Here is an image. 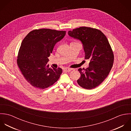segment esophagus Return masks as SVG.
<instances>
[{"mask_svg": "<svg viewBox=\"0 0 131 131\" xmlns=\"http://www.w3.org/2000/svg\"><path fill=\"white\" fill-rule=\"evenodd\" d=\"M71 69H70V68H64V71H65V72H70V71H71Z\"/></svg>", "mask_w": 131, "mask_h": 131, "instance_id": "obj_1", "label": "esophagus"}]
</instances>
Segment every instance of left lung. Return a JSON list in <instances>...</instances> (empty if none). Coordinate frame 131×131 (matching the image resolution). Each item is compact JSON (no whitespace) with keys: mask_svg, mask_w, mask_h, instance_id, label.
<instances>
[{"mask_svg":"<svg viewBox=\"0 0 131 131\" xmlns=\"http://www.w3.org/2000/svg\"><path fill=\"white\" fill-rule=\"evenodd\" d=\"M68 34L81 42L85 59L90 61L86 69H79L81 76L78 84L88 90L95 88L107 78L113 66L114 55L107 37L100 30L86 27L69 31Z\"/></svg>","mask_w":131,"mask_h":131,"instance_id":"obj_1","label":"left lung"}]
</instances>
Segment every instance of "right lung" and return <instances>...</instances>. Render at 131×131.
Listing matches in <instances>:
<instances>
[{
  "mask_svg": "<svg viewBox=\"0 0 131 131\" xmlns=\"http://www.w3.org/2000/svg\"><path fill=\"white\" fill-rule=\"evenodd\" d=\"M65 34V31L40 29L29 32L22 41L17 64L25 79L33 86L44 89L59 79L62 69L49 68L47 63L55 45Z\"/></svg>",
  "mask_w": 131,
  "mask_h": 131,
  "instance_id": "obj_1",
  "label": "right lung"
}]
</instances>
